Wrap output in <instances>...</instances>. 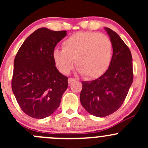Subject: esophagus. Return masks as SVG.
<instances>
[{
  "instance_id": "34e87169",
  "label": "esophagus",
  "mask_w": 148,
  "mask_h": 148,
  "mask_svg": "<svg viewBox=\"0 0 148 148\" xmlns=\"http://www.w3.org/2000/svg\"><path fill=\"white\" fill-rule=\"evenodd\" d=\"M74 81H76V80L74 79V78H69V79H68V84H72V83L74 82Z\"/></svg>"
}]
</instances>
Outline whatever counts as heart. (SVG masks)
Returning a JSON list of instances; mask_svg holds the SVG:
<instances>
[{"mask_svg":"<svg viewBox=\"0 0 148 148\" xmlns=\"http://www.w3.org/2000/svg\"><path fill=\"white\" fill-rule=\"evenodd\" d=\"M113 47L111 39L95 32H79L62 42V49L53 51V59L61 73L68 74L74 60L79 72L89 79H97L108 70Z\"/></svg>","mask_w":148,"mask_h":148,"instance_id":"obj_1","label":"heart"}]
</instances>
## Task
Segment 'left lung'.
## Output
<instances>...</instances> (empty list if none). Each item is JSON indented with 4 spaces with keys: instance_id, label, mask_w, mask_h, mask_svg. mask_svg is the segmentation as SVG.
Instances as JSON below:
<instances>
[{
    "instance_id": "1",
    "label": "left lung",
    "mask_w": 148,
    "mask_h": 148,
    "mask_svg": "<svg viewBox=\"0 0 148 148\" xmlns=\"http://www.w3.org/2000/svg\"><path fill=\"white\" fill-rule=\"evenodd\" d=\"M113 43L111 63L97 79L82 81L81 105L96 117H106L123 104L133 82V64L130 49L115 32L104 28Z\"/></svg>"
}]
</instances>
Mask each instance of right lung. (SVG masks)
Listing matches in <instances>:
<instances>
[{
	"label": "right lung",
	"instance_id": "add662e5",
	"mask_svg": "<svg viewBox=\"0 0 148 148\" xmlns=\"http://www.w3.org/2000/svg\"><path fill=\"white\" fill-rule=\"evenodd\" d=\"M66 35V30L39 28L27 37L15 56L12 89L20 108L31 118L53 114L68 87V78L59 72L52 56Z\"/></svg>",
	"mask_w": 148,
	"mask_h": 148
}]
</instances>
